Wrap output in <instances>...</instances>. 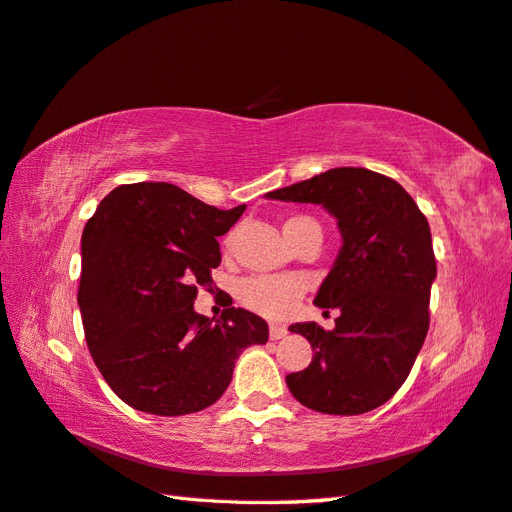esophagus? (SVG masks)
I'll use <instances>...</instances> for the list:
<instances>
[{"instance_id":"esophagus-1","label":"esophagus","mask_w":512,"mask_h":512,"mask_svg":"<svg viewBox=\"0 0 512 512\" xmlns=\"http://www.w3.org/2000/svg\"><path fill=\"white\" fill-rule=\"evenodd\" d=\"M287 335V328L285 326H280V324H271L269 326V337L271 339H282Z\"/></svg>"}]
</instances>
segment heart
Listing matches in <instances>:
<instances>
[{
	"label": "heart",
	"instance_id": "heart-1",
	"mask_svg": "<svg viewBox=\"0 0 512 512\" xmlns=\"http://www.w3.org/2000/svg\"><path fill=\"white\" fill-rule=\"evenodd\" d=\"M289 243L295 245L304 236H317L322 238L320 223L304 214H295L289 217L282 225ZM225 245H230L227 238ZM302 295V285L295 278H247L238 285V300H241L249 311L265 317H282L287 315L291 306L298 302Z\"/></svg>",
	"mask_w": 512,
	"mask_h": 512
}]
</instances>
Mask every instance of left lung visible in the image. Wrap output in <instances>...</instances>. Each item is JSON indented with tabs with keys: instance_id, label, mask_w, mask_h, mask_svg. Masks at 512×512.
I'll return each mask as SVG.
<instances>
[{
	"instance_id": "8db88e82",
	"label": "left lung",
	"mask_w": 512,
	"mask_h": 512,
	"mask_svg": "<svg viewBox=\"0 0 512 512\" xmlns=\"http://www.w3.org/2000/svg\"><path fill=\"white\" fill-rule=\"evenodd\" d=\"M267 199L317 203L337 219L342 247L315 304L337 309L333 331L291 324L313 348L309 368L287 374L309 410L366 414L405 383L429 331L436 258L425 214L394 179L368 168H331Z\"/></svg>"
}]
</instances>
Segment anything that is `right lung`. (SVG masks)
Masks as SVG:
<instances>
[{
    "label": "right lung",
    "mask_w": 512,
    "mask_h": 512,
    "mask_svg": "<svg viewBox=\"0 0 512 512\" xmlns=\"http://www.w3.org/2000/svg\"><path fill=\"white\" fill-rule=\"evenodd\" d=\"M245 206L219 210L166 181L113 188L81 238V306L87 348L120 399L155 416H184L217 403L238 355L265 344L256 313L221 320L195 311L221 263L217 236Z\"/></svg>",
    "instance_id": "right-lung-1"
}]
</instances>
